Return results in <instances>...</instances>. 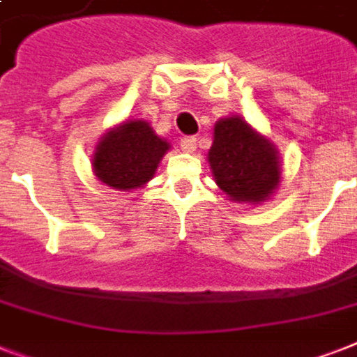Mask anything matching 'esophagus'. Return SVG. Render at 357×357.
<instances>
[{"label": "esophagus", "instance_id": "1", "mask_svg": "<svg viewBox=\"0 0 357 357\" xmlns=\"http://www.w3.org/2000/svg\"><path fill=\"white\" fill-rule=\"evenodd\" d=\"M179 146H181V150H183L185 153H192V151L196 150V139L195 137H183L181 142H179Z\"/></svg>", "mask_w": 357, "mask_h": 357}]
</instances>
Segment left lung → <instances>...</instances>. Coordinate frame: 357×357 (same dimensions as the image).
<instances>
[{
    "instance_id": "left-lung-1",
    "label": "left lung",
    "mask_w": 357,
    "mask_h": 357,
    "mask_svg": "<svg viewBox=\"0 0 357 357\" xmlns=\"http://www.w3.org/2000/svg\"><path fill=\"white\" fill-rule=\"evenodd\" d=\"M207 161L218 189L235 204L261 206L282 183L283 167L276 144L241 114H229L215 123Z\"/></svg>"
}]
</instances>
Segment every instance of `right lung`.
<instances>
[{"label": "right lung", "mask_w": 357, "mask_h": 357, "mask_svg": "<svg viewBox=\"0 0 357 357\" xmlns=\"http://www.w3.org/2000/svg\"><path fill=\"white\" fill-rule=\"evenodd\" d=\"M170 142L153 131L150 122L128 119L107 129L92 151V174L116 190L142 189L153 179Z\"/></svg>", "instance_id": "right-lung-1"}]
</instances>
